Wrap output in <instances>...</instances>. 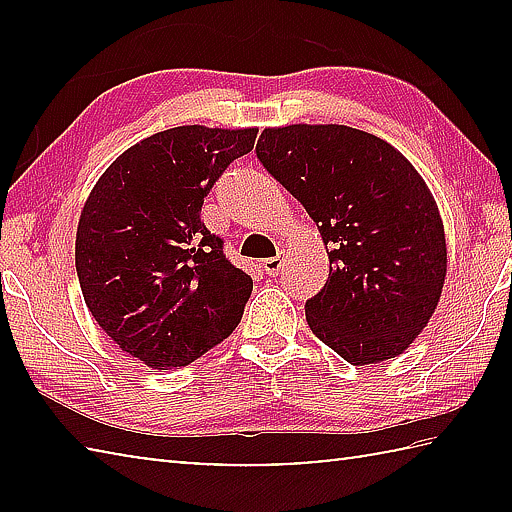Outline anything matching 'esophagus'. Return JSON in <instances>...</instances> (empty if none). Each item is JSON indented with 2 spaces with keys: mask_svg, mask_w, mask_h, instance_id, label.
Segmentation results:
<instances>
[{
  "mask_svg": "<svg viewBox=\"0 0 512 512\" xmlns=\"http://www.w3.org/2000/svg\"><path fill=\"white\" fill-rule=\"evenodd\" d=\"M282 266H284V253H282V250H277L275 257L264 259V264H262V268H264L268 275H277V273L282 271Z\"/></svg>",
  "mask_w": 512,
  "mask_h": 512,
  "instance_id": "esophagus-1",
  "label": "esophagus"
}]
</instances>
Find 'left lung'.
I'll return each mask as SVG.
<instances>
[{
	"label": "left lung",
	"instance_id": "1",
	"mask_svg": "<svg viewBox=\"0 0 512 512\" xmlns=\"http://www.w3.org/2000/svg\"><path fill=\"white\" fill-rule=\"evenodd\" d=\"M257 158L318 225L329 277L307 323L352 366L418 339L447 275L445 228L427 183L381 137L339 124L264 128Z\"/></svg>",
	"mask_w": 512,
	"mask_h": 512
}]
</instances>
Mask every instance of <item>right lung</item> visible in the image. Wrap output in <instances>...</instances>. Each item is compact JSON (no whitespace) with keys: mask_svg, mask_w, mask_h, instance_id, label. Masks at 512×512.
<instances>
[{"mask_svg":"<svg viewBox=\"0 0 512 512\" xmlns=\"http://www.w3.org/2000/svg\"><path fill=\"white\" fill-rule=\"evenodd\" d=\"M257 128L178 126L101 173L76 228L83 300L121 350L153 370L203 357L239 325L253 280L201 221L203 198Z\"/></svg>","mask_w":512,"mask_h":512,"instance_id":"add662e5","label":"right lung"}]
</instances>
